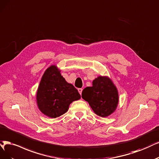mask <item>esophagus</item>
Listing matches in <instances>:
<instances>
[{
	"instance_id": "34e87169",
	"label": "esophagus",
	"mask_w": 159,
	"mask_h": 159,
	"mask_svg": "<svg viewBox=\"0 0 159 159\" xmlns=\"http://www.w3.org/2000/svg\"><path fill=\"white\" fill-rule=\"evenodd\" d=\"M78 91H79V92L80 94L81 95L82 92H83V89H78Z\"/></svg>"
}]
</instances>
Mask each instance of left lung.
<instances>
[{
  "label": "left lung",
  "mask_w": 159,
  "mask_h": 159,
  "mask_svg": "<svg viewBox=\"0 0 159 159\" xmlns=\"http://www.w3.org/2000/svg\"><path fill=\"white\" fill-rule=\"evenodd\" d=\"M82 98L88 102L97 115L107 117L116 111L119 103V92L107 76H98L82 92Z\"/></svg>",
  "instance_id": "left-lung-1"
}]
</instances>
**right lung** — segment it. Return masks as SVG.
<instances>
[{"instance_id": "obj_1", "label": "right lung", "mask_w": 159, "mask_h": 159, "mask_svg": "<svg viewBox=\"0 0 159 159\" xmlns=\"http://www.w3.org/2000/svg\"><path fill=\"white\" fill-rule=\"evenodd\" d=\"M80 99L78 90L63 77L56 65L47 68L36 95L37 106L42 113L50 118H57L67 112L73 102Z\"/></svg>"}]
</instances>
